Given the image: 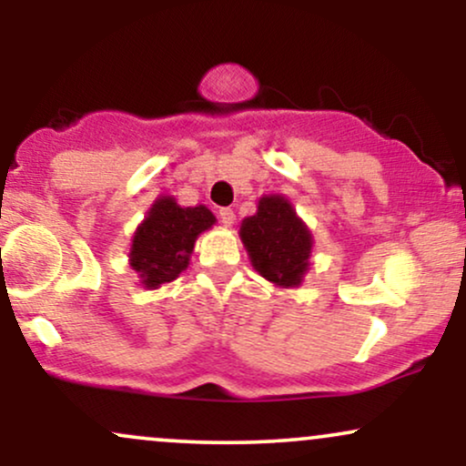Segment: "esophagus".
<instances>
[{"label": "esophagus", "mask_w": 466, "mask_h": 466, "mask_svg": "<svg viewBox=\"0 0 466 466\" xmlns=\"http://www.w3.org/2000/svg\"><path fill=\"white\" fill-rule=\"evenodd\" d=\"M218 218H221V223L223 226H234V221H237V215H234V210L232 208H221V210H218Z\"/></svg>", "instance_id": "esophagus-1"}]
</instances>
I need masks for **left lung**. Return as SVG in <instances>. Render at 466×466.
<instances>
[{"mask_svg":"<svg viewBox=\"0 0 466 466\" xmlns=\"http://www.w3.org/2000/svg\"><path fill=\"white\" fill-rule=\"evenodd\" d=\"M251 265L278 287H298L309 271L313 237L282 195L260 197L258 210L240 223Z\"/></svg>","mask_w":466,"mask_h":466,"instance_id":"obj_1","label":"left lung"}]
</instances>
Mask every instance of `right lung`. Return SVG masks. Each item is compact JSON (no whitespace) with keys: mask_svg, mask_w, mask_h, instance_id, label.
I'll use <instances>...</instances> for the list:
<instances>
[{"mask_svg":"<svg viewBox=\"0 0 466 466\" xmlns=\"http://www.w3.org/2000/svg\"><path fill=\"white\" fill-rule=\"evenodd\" d=\"M215 223L206 206L181 208L173 197H159L133 234L131 269L147 289L173 282L188 267L197 237Z\"/></svg>","mask_w":466,"mask_h":466,"instance_id":"1","label":"right lung"}]
</instances>
